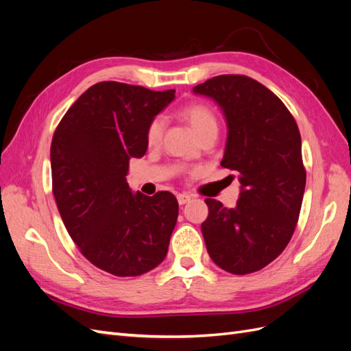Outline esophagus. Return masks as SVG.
I'll use <instances>...</instances> for the list:
<instances>
[{
	"label": "esophagus",
	"instance_id": "esophagus-1",
	"mask_svg": "<svg viewBox=\"0 0 351 351\" xmlns=\"http://www.w3.org/2000/svg\"><path fill=\"white\" fill-rule=\"evenodd\" d=\"M177 200H178L180 205H186L187 202L192 200V196H189V195H186V193H180V195L177 196Z\"/></svg>",
	"mask_w": 351,
	"mask_h": 351
}]
</instances>
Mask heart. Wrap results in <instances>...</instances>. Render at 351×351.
I'll return each instance as SVG.
<instances>
[{
    "label": "heart",
    "instance_id": "1",
    "mask_svg": "<svg viewBox=\"0 0 351 351\" xmlns=\"http://www.w3.org/2000/svg\"><path fill=\"white\" fill-rule=\"evenodd\" d=\"M182 114L184 119L192 125L195 133L199 136L205 130L210 129V127H217V119L215 114L205 104L193 102L189 104L182 110ZM167 120L164 115H155L146 127V142L151 146L158 145L162 139V134L165 130Z\"/></svg>",
    "mask_w": 351,
    "mask_h": 351
}]
</instances>
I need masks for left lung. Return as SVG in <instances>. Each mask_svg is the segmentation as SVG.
<instances>
[{"label": "left lung", "mask_w": 351, "mask_h": 351, "mask_svg": "<svg viewBox=\"0 0 351 351\" xmlns=\"http://www.w3.org/2000/svg\"><path fill=\"white\" fill-rule=\"evenodd\" d=\"M214 99L227 121L221 165L239 173L234 208L205 199L202 234L210 259L227 272H256L289 244L306 186L299 127L282 101L262 83L222 74L193 88Z\"/></svg>", "instance_id": "1"}]
</instances>
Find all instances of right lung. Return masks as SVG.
I'll return each mask as SVG.
<instances>
[{
  "label": "right lung",
  "instance_id": "1",
  "mask_svg": "<svg viewBox=\"0 0 351 351\" xmlns=\"http://www.w3.org/2000/svg\"><path fill=\"white\" fill-rule=\"evenodd\" d=\"M119 82L93 84L62 117L51 143L52 193L82 254L117 277L156 268L178 217L169 192L127 184L132 158L146 154V127L176 98Z\"/></svg>",
  "mask_w": 351,
  "mask_h": 351
}]
</instances>
